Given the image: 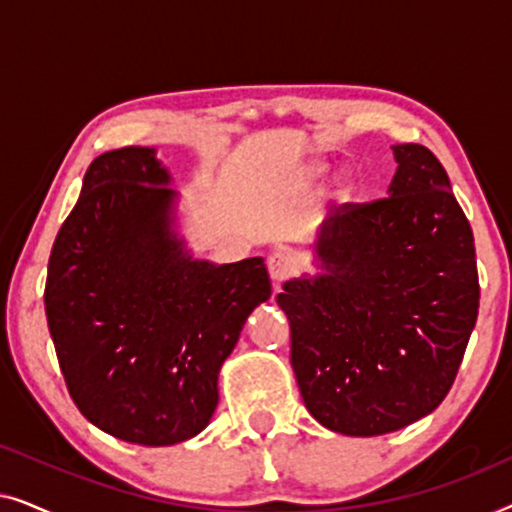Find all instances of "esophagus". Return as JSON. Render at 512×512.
Here are the masks:
<instances>
[{"label": "esophagus", "mask_w": 512, "mask_h": 512, "mask_svg": "<svg viewBox=\"0 0 512 512\" xmlns=\"http://www.w3.org/2000/svg\"><path fill=\"white\" fill-rule=\"evenodd\" d=\"M293 268H296V263H293L291 254H286V251H275V254L268 256V270L272 282L282 284L284 279H289L293 275Z\"/></svg>", "instance_id": "1"}]
</instances>
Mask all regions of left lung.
I'll return each mask as SVG.
<instances>
[{"label": "left lung", "mask_w": 512, "mask_h": 512, "mask_svg": "<svg viewBox=\"0 0 512 512\" xmlns=\"http://www.w3.org/2000/svg\"><path fill=\"white\" fill-rule=\"evenodd\" d=\"M391 149L387 198L335 209L317 240L324 272L277 296L307 410L345 436H382L436 410L478 319L473 230L445 167L422 144Z\"/></svg>", "instance_id": "1"}]
</instances>
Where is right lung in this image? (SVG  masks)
Instances as JSON below:
<instances>
[{
  "label": "right lung",
  "instance_id": "1",
  "mask_svg": "<svg viewBox=\"0 0 512 512\" xmlns=\"http://www.w3.org/2000/svg\"><path fill=\"white\" fill-rule=\"evenodd\" d=\"M170 174L146 146L90 163L55 237L46 317L69 396L109 436L193 438L219 403V370L270 298L263 258L195 261L172 230Z\"/></svg>",
  "mask_w": 512,
  "mask_h": 512
}]
</instances>
